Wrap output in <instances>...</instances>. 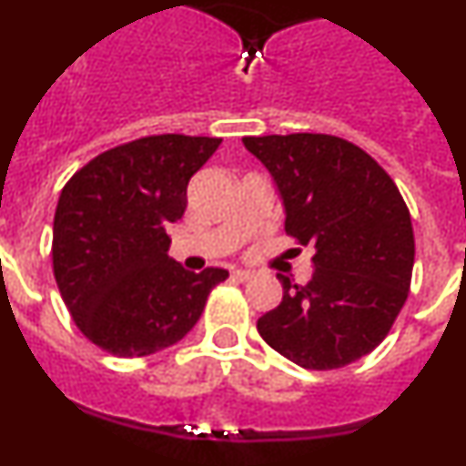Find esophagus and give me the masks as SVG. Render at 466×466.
<instances>
[{"label":"esophagus","instance_id":"obj_1","mask_svg":"<svg viewBox=\"0 0 466 466\" xmlns=\"http://www.w3.org/2000/svg\"><path fill=\"white\" fill-rule=\"evenodd\" d=\"M232 279H237V281H248V279H252V272H250V270H234V272H232Z\"/></svg>","mask_w":466,"mask_h":466}]
</instances>
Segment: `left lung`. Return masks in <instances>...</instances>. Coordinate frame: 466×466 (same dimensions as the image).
Wrapping results in <instances>:
<instances>
[{"label":"left lung","mask_w":466,"mask_h":466,"mask_svg":"<svg viewBox=\"0 0 466 466\" xmlns=\"http://www.w3.org/2000/svg\"><path fill=\"white\" fill-rule=\"evenodd\" d=\"M279 187L286 234L313 246V277L284 289L259 336L304 370H338L383 342L408 299L410 211L392 177L347 139L322 133L243 137Z\"/></svg>","instance_id":"left-lung-1"}]
</instances>
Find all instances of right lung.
<instances>
[{
	"label": "right lung",
	"instance_id": "1",
	"mask_svg": "<svg viewBox=\"0 0 466 466\" xmlns=\"http://www.w3.org/2000/svg\"><path fill=\"white\" fill-rule=\"evenodd\" d=\"M223 139L150 135L78 168L54 216V277L83 336L107 354L142 359L176 345L203 316L223 268L189 272L168 252L167 225L187 185Z\"/></svg>",
	"mask_w": 466,
	"mask_h": 466
}]
</instances>
